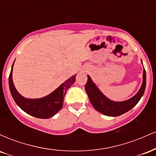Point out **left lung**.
Segmentation results:
<instances>
[{"label":"left lung","instance_id":"1","mask_svg":"<svg viewBox=\"0 0 156 156\" xmlns=\"http://www.w3.org/2000/svg\"><path fill=\"white\" fill-rule=\"evenodd\" d=\"M87 77L88 80L85 85V90L88 94L89 101L98 112L108 117H117L133 108L140 101L145 90L146 72L144 68L143 70L142 83L139 90L133 97L124 101H114L110 100L98 89L91 77L89 76H87Z\"/></svg>","mask_w":156,"mask_h":156}]
</instances>
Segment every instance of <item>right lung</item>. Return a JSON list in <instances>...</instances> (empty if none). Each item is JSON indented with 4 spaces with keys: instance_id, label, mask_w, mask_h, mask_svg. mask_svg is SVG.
<instances>
[{
    "instance_id": "right-lung-1",
    "label": "right lung",
    "mask_w": 156,
    "mask_h": 156,
    "mask_svg": "<svg viewBox=\"0 0 156 156\" xmlns=\"http://www.w3.org/2000/svg\"><path fill=\"white\" fill-rule=\"evenodd\" d=\"M14 63L12 66V69L9 77V84L11 94L16 104L27 114L34 117L40 119H49L53 117L63 106L64 96L67 89L74 83L76 75L68 78L48 95L37 99H30L21 95L14 85L12 80Z\"/></svg>"
}]
</instances>
